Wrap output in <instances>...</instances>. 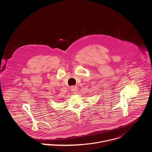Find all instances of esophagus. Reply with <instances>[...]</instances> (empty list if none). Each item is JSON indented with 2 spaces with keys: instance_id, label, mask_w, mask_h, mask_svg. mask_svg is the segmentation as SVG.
I'll list each match as a JSON object with an SVG mask.
<instances>
[{
  "instance_id": "34e87169",
  "label": "esophagus",
  "mask_w": 152,
  "mask_h": 152,
  "mask_svg": "<svg viewBox=\"0 0 152 152\" xmlns=\"http://www.w3.org/2000/svg\"><path fill=\"white\" fill-rule=\"evenodd\" d=\"M71 91L73 92V94H76L77 91V88L76 86H72L71 87Z\"/></svg>"
}]
</instances>
